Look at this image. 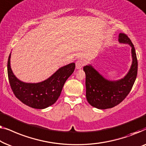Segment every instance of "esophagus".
<instances>
[{"instance_id":"1","label":"esophagus","mask_w":146,"mask_h":146,"mask_svg":"<svg viewBox=\"0 0 146 146\" xmlns=\"http://www.w3.org/2000/svg\"><path fill=\"white\" fill-rule=\"evenodd\" d=\"M85 61H84L83 59H78V60L76 61V63H75L76 69H81L82 67L85 65Z\"/></svg>"}]
</instances>
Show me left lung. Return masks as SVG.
I'll use <instances>...</instances> for the list:
<instances>
[{
  "label": "left lung",
  "instance_id": "left-lung-1",
  "mask_svg": "<svg viewBox=\"0 0 146 146\" xmlns=\"http://www.w3.org/2000/svg\"><path fill=\"white\" fill-rule=\"evenodd\" d=\"M118 41L132 47V64L123 79L110 81L104 79L91 65L83 67L85 72L86 97L89 103L98 109L110 108L120 104L128 96L134 85L137 73V60L135 48L126 34L120 33Z\"/></svg>",
  "mask_w": 146,
  "mask_h": 146
}]
</instances>
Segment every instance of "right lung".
Here are the masks:
<instances>
[{
    "label": "right lung",
    "mask_w": 146,
    "mask_h": 146,
    "mask_svg": "<svg viewBox=\"0 0 146 146\" xmlns=\"http://www.w3.org/2000/svg\"><path fill=\"white\" fill-rule=\"evenodd\" d=\"M11 54L8 59V77L16 97L30 107L43 109L57 101L65 81L75 68L74 63L61 67L48 79L38 83H26L18 80L11 68Z\"/></svg>",
    "instance_id": "add662e5"
}]
</instances>
